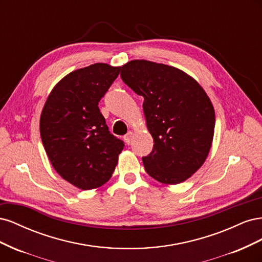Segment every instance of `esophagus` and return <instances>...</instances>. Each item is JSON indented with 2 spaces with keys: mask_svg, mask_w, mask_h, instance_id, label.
I'll list each match as a JSON object with an SVG mask.
<instances>
[{
  "mask_svg": "<svg viewBox=\"0 0 262 262\" xmlns=\"http://www.w3.org/2000/svg\"><path fill=\"white\" fill-rule=\"evenodd\" d=\"M132 138H133V132H132V131H129V132L126 133L125 136H124L125 143H126V144H130L131 141H132Z\"/></svg>",
  "mask_w": 262,
  "mask_h": 262,
  "instance_id": "obj_1",
  "label": "esophagus"
}]
</instances>
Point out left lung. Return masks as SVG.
Returning <instances> with one entry per match:
<instances>
[{
  "label": "left lung",
  "mask_w": 262,
  "mask_h": 262,
  "mask_svg": "<svg viewBox=\"0 0 262 262\" xmlns=\"http://www.w3.org/2000/svg\"><path fill=\"white\" fill-rule=\"evenodd\" d=\"M121 78L143 96L153 150L142 158L148 175L165 185L191 177L207 160L212 145L215 113L209 96L192 76L175 67L132 60Z\"/></svg>",
  "instance_id": "left-lung-1"
}]
</instances>
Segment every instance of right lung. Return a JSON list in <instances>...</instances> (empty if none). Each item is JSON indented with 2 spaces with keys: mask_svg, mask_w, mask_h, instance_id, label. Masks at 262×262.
Masks as SVG:
<instances>
[{
  "mask_svg": "<svg viewBox=\"0 0 262 262\" xmlns=\"http://www.w3.org/2000/svg\"><path fill=\"white\" fill-rule=\"evenodd\" d=\"M120 67L95 63L69 73L52 89L40 116V137L51 165L71 185L96 189L112 178L123 142L108 130L98 102Z\"/></svg>",
  "mask_w": 262,
  "mask_h": 262,
  "instance_id": "add662e5",
  "label": "right lung"
}]
</instances>
